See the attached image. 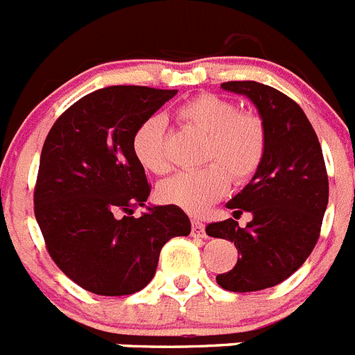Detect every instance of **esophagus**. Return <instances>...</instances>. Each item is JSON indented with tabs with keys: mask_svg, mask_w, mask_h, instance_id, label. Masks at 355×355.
Returning <instances> with one entry per match:
<instances>
[{
	"mask_svg": "<svg viewBox=\"0 0 355 355\" xmlns=\"http://www.w3.org/2000/svg\"><path fill=\"white\" fill-rule=\"evenodd\" d=\"M191 234L196 238L207 236V234H205V225L200 222V220H196V218L191 220Z\"/></svg>",
	"mask_w": 355,
	"mask_h": 355,
	"instance_id": "obj_1",
	"label": "esophagus"
}]
</instances>
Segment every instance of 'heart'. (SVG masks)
<instances>
[{"label": "heart", "instance_id": "1", "mask_svg": "<svg viewBox=\"0 0 355 355\" xmlns=\"http://www.w3.org/2000/svg\"><path fill=\"white\" fill-rule=\"evenodd\" d=\"M184 126L205 135L200 162L195 171H182L159 186V198L189 213H202L222 198L229 182L242 186L260 169L267 150L263 119L216 94H200L177 110ZM133 153L148 171H171L168 133L160 117L146 119L133 133Z\"/></svg>", "mask_w": 355, "mask_h": 355}]
</instances>
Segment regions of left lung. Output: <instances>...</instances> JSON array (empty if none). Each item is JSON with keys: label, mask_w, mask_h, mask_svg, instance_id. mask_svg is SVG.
<instances>
[{"label": "left lung", "mask_w": 355, "mask_h": 355, "mask_svg": "<svg viewBox=\"0 0 355 355\" xmlns=\"http://www.w3.org/2000/svg\"><path fill=\"white\" fill-rule=\"evenodd\" d=\"M223 90L247 95L267 130L263 162L227 207L252 220L213 222L205 233L234 242L238 260L216 284L231 293H256L282 284L312 252L329 204V175L323 151L300 104L272 86L256 81L222 83Z\"/></svg>", "instance_id": "left-lung-1"}]
</instances>
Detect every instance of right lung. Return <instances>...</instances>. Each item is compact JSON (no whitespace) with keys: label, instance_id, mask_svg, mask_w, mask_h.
<instances>
[{"label":"right lung","instance_id":"obj_1","mask_svg":"<svg viewBox=\"0 0 355 355\" xmlns=\"http://www.w3.org/2000/svg\"><path fill=\"white\" fill-rule=\"evenodd\" d=\"M177 90L108 86L62 112L46 135L34 213L59 269L88 293L128 296L155 276L169 238L191 222L177 205L133 209L151 191L133 153V133Z\"/></svg>","mask_w":355,"mask_h":355}]
</instances>
